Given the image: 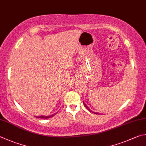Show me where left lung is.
Masks as SVG:
<instances>
[{
  "instance_id": "1",
  "label": "left lung",
  "mask_w": 146,
  "mask_h": 146,
  "mask_svg": "<svg viewBox=\"0 0 146 146\" xmlns=\"http://www.w3.org/2000/svg\"><path fill=\"white\" fill-rule=\"evenodd\" d=\"M83 104H84V105H85V107H86V108H88V109L89 110V111H91V110H90L88 108V107L87 106H86V104H85V103H84V102H83ZM94 113H96V114H99V113H97V112H94Z\"/></svg>"
}]
</instances>
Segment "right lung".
Wrapping results in <instances>:
<instances>
[{"instance_id": "add662e5", "label": "right lung", "mask_w": 146, "mask_h": 146, "mask_svg": "<svg viewBox=\"0 0 146 146\" xmlns=\"http://www.w3.org/2000/svg\"><path fill=\"white\" fill-rule=\"evenodd\" d=\"M56 114V113L53 114V115H49V116H43V115L36 116V118H38V119H48V118H50V117H53L54 115H55Z\"/></svg>"}]
</instances>
